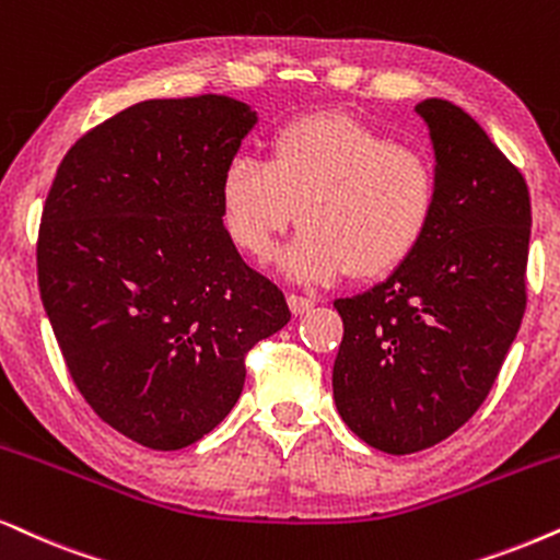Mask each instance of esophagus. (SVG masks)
<instances>
[{"label": "esophagus", "instance_id": "1", "mask_svg": "<svg viewBox=\"0 0 560 560\" xmlns=\"http://www.w3.org/2000/svg\"><path fill=\"white\" fill-rule=\"evenodd\" d=\"M287 302H289V310H292L294 315H304L307 310H313V304H315V300H310V296H302V294H289Z\"/></svg>", "mask_w": 560, "mask_h": 560}]
</instances>
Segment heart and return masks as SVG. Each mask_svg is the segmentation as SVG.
<instances>
[{"label":"heart","mask_w":560,"mask_h":560,"mask_svg":"<svg viewBox=\"0 0 560 560\" xmlns=\"http://www.w3.org/2000/svg\"><path fill=\"white\" fill-rule=\"evenodd\" d=\"M439 175L427 152L341 110L289 118L264 162L237 158L219 180V219L237 250L271 258L302 224L284 271L302 281L382 279L416 256L434 222Z\"/></svg>","instance_id":"heart-1"}]
</instances>
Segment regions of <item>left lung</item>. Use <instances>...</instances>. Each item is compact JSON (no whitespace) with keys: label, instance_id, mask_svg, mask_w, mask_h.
I'll use <instances>...</instances> for the list:
<instances>
[{"label":"left lung","instance_id":"obj_1","mask_svg":"<svg viewBox=\"0 0 560 560\" xmlns=\"http://www.w3.org/2000/svg\"><path fill=\"white\" fill-rule=\"evenodd\" d=\"M436 152L439 203L416 256L370 292L336 300L343 341L332 398L387 455L434 447L488 398L527 307L529 190L457 105H416Z\"/></svg>","mask_w":560,"mask_h":560}]
</instances>
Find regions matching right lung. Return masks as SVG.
I'll list each match as a JSON object with an SVG mask.
<instances>
[{"instance_id":"1","label":"right lung","mask_w":560,"mask_h":560,"mask_svg":"<svg viewBox=\"0 0 560 560\" xmlns=\"http://www.w3.org/2000/svg\"><path fill=\"white\" fill-rule=\"evenodd\" d=\"M253 124L224 95L137 103L74 141L46 196L35 264L63 362L141 447L209 434L243 393L247 351L292 317L219 219Z\"/></svg>"}]
</instances>
